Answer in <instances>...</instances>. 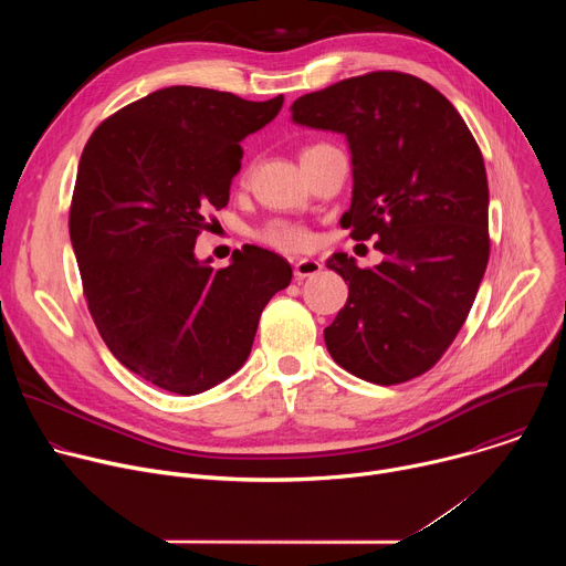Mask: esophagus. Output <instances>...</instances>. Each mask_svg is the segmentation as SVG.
Masks as SVG:
<instances>
[{
    "label": "esophagus",
    "instance_id": "34e87169",
    "mask_svg": "<svg viewBox=\"0 0 566 566\" xmlns=\"http://www.w3.org/2000/svg\"><path fill=\"white\" fill-rule=\"evenodd\" d=\"M319 271H322V264H319L317 260H311V258H304V260L295 262V266H293V275H295V280L313 277V275H317Z\"/></svg>",
    "mask_w": 566,
    "mask_h": 566
}]
</instances>
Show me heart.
Segmentation results:
<instances>
[{
	"mask_svg": "<svg viewBox=\"0 0 566 566\" xmlns=\"http://www.w3.org/2000/svg\"><path fill=\"white\" fill-rule=\"evenodd\" d=\"M260 237L266 241V244L275 247V249H284V251H300L308 247V232L300 226H291L284 221H275L269 223Z\"/></svg>",
	"mask_w": 566,
	"mask_h": 566,
	"instance_id": "heart-1",
	"label": "heart"
}]
</instances>
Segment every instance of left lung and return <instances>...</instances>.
Instances as JSON below:
<instances>
[{
    "label": "left lung",
    "mask_w": 566,
    "mask_h": 566,
    "mask_svg": "<svg viewBox=\"0 0 566 566\" xmlns=\"http://www.w3.org/2000/svg\"><path fill=\"white\" fill-rule=\"evenodd\" d=\"M291 118L345 134L354 190L340 226L376 239L382 253L374 269L345 253L327 260L349 284L325 329L332 358L376 385L426 374L463 327L489 264V179L476 140L443 94L398 71L306 94Z\"/></svg>",
    "instance_id": "obj_1"
}]
</instances>
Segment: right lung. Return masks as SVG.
Returning <instances> with one entry per match:
<instances>
[{"label": "right lung", "mask_w": 566, "mask_h": 566, "mask_svg": "<svg viewBox=\"0 0 566 566\" xmlns=\"http://www.w3.org/2000/svg\"><path fill=\"white\" fill-rule=\"evenodd\" d=\"M282 103L166 87L103 120L80 156L69 234L90 313L116 360L160 389L192 396L232 376L291 284L289 262L266 249L219 271L195 258L230 199L239 143Z\"/></svg>", "instance_id": "add662e5"}]
</instances>
